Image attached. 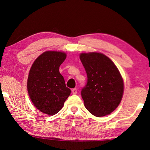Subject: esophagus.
<instances>
[{
    "label": "esophagus",
    "mask_w": 150,
    "mask_h": 150,
    "mask_svg": "<svg viewBox=\"0 0 150 150\" xmlns=\"http://www.w3.org/2000/svg\"><path fill=\"white\" fill-rule=\"evenodd\" d=\"M77 88H73L72 89V93L73 94V95H76V94H77Z\"/></svg>",
    "instance_id": "obj_1"
}]
</instances>
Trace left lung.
<instances>
[{
	"mask_svg": "<svg viewBox=\"0 0 150 150\" xmlns=\"http://www.w3.org/2000/svg\"><path fill=\"white\" fill-rule=\"evenodd\" d=\"M80 59L87 75V84L81 90L85 108L97 117L110 115L120 103L124 93L118 68L100 53H83Z\"/></svg>",
	"mask_w": 150,
	"mask_h": 150,
	"instance_id": "obj_1",
	"label": "left lung"
}]
</instances>
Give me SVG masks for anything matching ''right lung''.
Instances as JSON below:
<instances>
[{
  "mask_svg": "<svg viewBox=\"0 0 150 150\" xmlns=\"http://www.w3.org/2000/svg\"><path fill=\"white\" fill-rule=\"evenodd\" d=\"M66 58L62 52L47 51L34 61L30 70L27 89L32 103L48 115L57 114L70 95L59 68Z\"/></svg>",
  "mask_w": 150,
  "mask_h": 150,
  "instance_id": "add662e5",
  "label": "right lung"
}]
</instances>
